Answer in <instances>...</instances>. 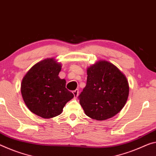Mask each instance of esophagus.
<instances>
[{"mask_svg": "<svg viewBox=\"0 0 156 156\" xmlns=\"http://www.w3.org/2000/svg\"><path fill=\"white\" fill-rule=\"evenodd\" d=\"M73 94L74 95V98H77L78 96V94H79V90H76L73 91Z\"/></svg>", "mask_w": 156, "mask_h": 156, "instance_id": "1", "label": "esophagus"}]
</instances>
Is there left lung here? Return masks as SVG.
Wrapping results in <instances>:
<instances>
[{
    "mask_svg": "<svg viewBox=\"0 0 156 156\" xmlns=\"http://www.w3.org/2000/svg\"><path fill=\"white\" fill-rule=\"evenodd\" d=\"M87 85L79 95L85 115L103 121L117 115L126 103L129 86L126 77L113 64L100 60L87 68Z\"/></svg>",
    "mask_w": 156,
    "mask_h": 156,
    "instance_id": "left-lung-1",
    "label": "left lung"
}]
</instances>
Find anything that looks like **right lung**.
<instances>
[{
  "label": "right lung",
  "mask_w": 156,
  "mask_h": 156,
  "mask_svg": "<svg viewBox=\"0 0 156 156\" xmlns=\"http://www.w3.org/2000/svg\"><path fill=\"white\" fill-rule=\"evenodd\" d=\"M62 65L54 58L39 62L22 80V97L32 112L44 119L60 115L74 95L66 88V80L58 74Z\"/></svg>",
  "instance_id": "right-lung-1"
}]
</instances>
